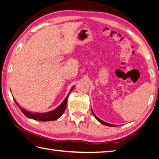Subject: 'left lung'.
Wrapping results in <instances>:
<instances>
[{
    "instance_id": "obj_1",
    "label": "left lung",
    "mask_w": 159,
    "mask_h": 159,
    "mask_svg": "<svg viewBox=\"0 0 159 159\" xmlns=\"http://www.w3.org/2000/svg\"><path fill=\"white\" fill-rule=\"evenodd\" d=\"M92 112H93V115H94V116H95V117L96 118V119L98 121H99L100 123H101V124H103V125H108V126H111V127H115V125H112V124H108V123H106V122H104L103 121H102V120H101V119H99L98 116H97L95 114H94L93 113V112L92 111Z\"/></svg>"
}]
</instances>
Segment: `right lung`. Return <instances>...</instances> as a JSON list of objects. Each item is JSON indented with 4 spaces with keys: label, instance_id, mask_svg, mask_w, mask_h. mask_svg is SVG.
<instances>
[{
    "label": "right lung",
    "instance_id": "1",
    "mask_svg": "<svg viewBox=\"0 0 159 159\" xmlns=\"http://www.w3.org/2000/svg\"><path fill=\"white\" fill-rule=\"evenodd\" d=\"M73 89V87L71 88V90L70 93L72 91ZM69 95H67L65 99L64 100L63 102L61 103V104L57 107L56 109H55L54 111L48 112H45V113H33L31 112H28L25 110L24 108H21L20 105L16 102L15 99L14 98V101L16 102V104L19 107V108L21 110V111L22 113L27 116L28 118L30 119H33L34 120H38V121H53V120H56L59 117L61 116V115L63 114L64 111H65L66 107V103H67V100H68V97H69Z\"/></svg>",
    "mask_w": 159,
    "mask_h": 159
}]
</instances>
